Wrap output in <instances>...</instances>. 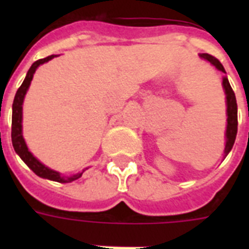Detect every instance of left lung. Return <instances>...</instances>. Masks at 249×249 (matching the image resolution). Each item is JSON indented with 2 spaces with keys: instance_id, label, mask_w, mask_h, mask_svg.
<instances>
[{
  "instance_id": "1",
  "label": "left lung",
  "mask_w": 249,
  "mask_h": 249,
  "mask_svg": "<svg viewBox=\"0 0 249 249\" xmlns=\"http://www.w3.org/2000/svg\"><path fill=\"white\" fill-rule=\"evenodd\" d=\"M201 59H205L208 60L209 63L214 66V67L218 70V71L224 72L226 73L225 71L224 66L221 64V62L218 59H216L214 56L209 55V54H199ZM222 86H224V90H225V95H226V116H228V124H226V133H225V150H224V154L226 158L228 154L231 151L232 146H234V142H235V138H236V132H238V106H236V98H235V94L232 91L231 86H230V83H229V80L226 76L222 77Z\"/></svg>"
}]
</instances>
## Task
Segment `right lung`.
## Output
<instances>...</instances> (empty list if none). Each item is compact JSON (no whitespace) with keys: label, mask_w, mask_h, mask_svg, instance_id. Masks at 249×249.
<instances>
[{"label":"right lung","mask_w":249,"mask_h":249,"mask_svg":"<svg viewBox=\"0 0 249 249\" xmlns=\"http://www.w3.org/2000/svg\"><path fill=\"white\" fill-rule=\"evenodd\" d=\"M54 56L56 55H50L46 56L44 59L36 60L35 63L31 66V68L27 72V76H25L24 81L20 85V88L18 89L17 94H15V98H14L13 103V123H11V141H13L14 150L17 152L18 155L20 156V159L24 161L27 165L29 166V169H32L35 173L41 178H46V179H50V181L60 182V183H68V182L76 181L79 179L83 173L72 174V176H63L59 172H56L54 169H50L49 166L44 165L41 163L40 160L37 159L36 156H33V154L28 150V146L25 143L24 137H23V125H21V121H23V102H24V97L27 91H28V88L31 85V81L33 79V75L41 64L46 63L49 60H52ZM88 169V168H86Z\"/></svg>","instance_id":"right-lung-1"}]
</instances>
